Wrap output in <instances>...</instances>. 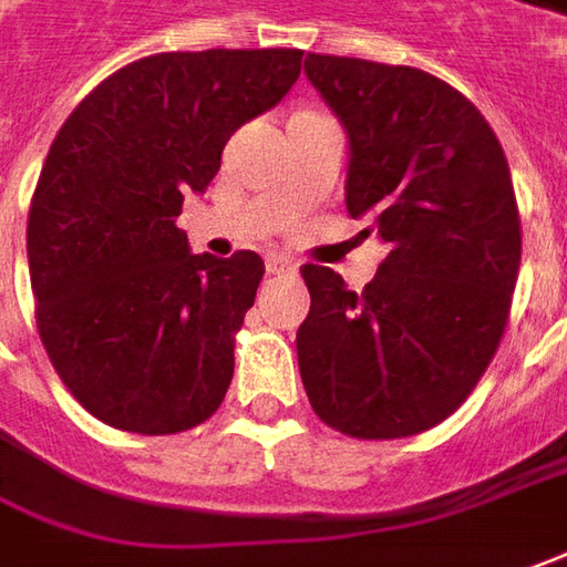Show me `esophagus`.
I'll return each instance as SVG.
<instances>
[{
	"label": "esophagus",
	"instance_id": "1",
	"mask_svg": "<svg viewBox=\"0 0 567 567\" xmlns=\"http://www.w3.org/2000/svg\"><path fill=\"white\" fill-rule=\"evenodd\" d=\"M295 269H298V264L285 254H269L267 257V272H272V276H295Z\"/></svg>",
	"mask_w": 567,
	"mask_h": 567
}]
</instances>
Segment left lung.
<instances>
[{"label": "left lung", "instance_id": "obj_1", "mask_svg": "<svg viewBox=\"0 0 567 567\" xmlns=\"http://www.w3.org/2000/svg\"><path fill=\"white\" fill-rule=\"evenodd\" d=\"M303 71L348 130V214L391 248L363 291L300 267L303 391L348 437H413L460 410L506 332L522 264L509 164L484 114L419 68L310 52Z\"/></svg>", "mask_w": 567, "mask_h": 567}]
</instances>
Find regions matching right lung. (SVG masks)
I'll return each instance as SVG.
<instances>
[{"instance_id": "obj_1", "label": "right lung", "mask_w": 567, "mask_h": 567, "mask_svg": "<svg viewBox=\"0 0 567 567\" xmlns=\"http://www.w3.org/2000/svg\"><path fill=\"white\" fill-rule=\"evenodd\" d=\"M300 49L138 58L58 130L27 219L37 329L58 379L111 429L179 434L217 413L264 260L188 254V192L300 76Z\"/></svg>"}]
</instances>
